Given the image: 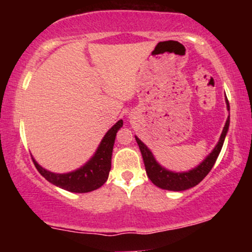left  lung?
<instances>
[{
    "mask_svg": "<svg viewBox=\"0 0 252 252\" xmlns=\"http://www.w3.org/2000/svg\"><path fill=\"white\" fill-rule=\"evenodd\" d=\"M225 103H226V108L228 111V117L225 123L224 129H222L220 137H219L218 143L213 148L212 152L210 153L204 160L201 161L198 166L194 168L187 170V172H173L164 167L161 166L160 163L156 161V158L153 155L152 150L144 144L137 136H135V140L140 147L141 154H142L144 167H146V172L150 181L155 185V186L160 187L162 189L167 190H175V192H180V190H186L192 187L196 186L202 179L205 178L215 166L217 158H218L219 153H220L222 144H224L225 137L228 131V126H230V105H228V100L225 96Z\"/></svg>",
    "mask_w": 252,
    "mask_h": 252,
    "instance_id": "8db88e82",
    "label": "left lung"
}]
</instances>
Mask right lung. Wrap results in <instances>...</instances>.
I'll return each mask as SVG.
<instances>
[{
  "instance_id": "add662e5",
  "label": "right lung",
  "mask_w": 252,
  "mask_h": 252,
  "mask_svg": "<svg viewBox=\"0 0 252 252\" xmlns=\"http://www.w3.org/2000/svg\"><path fill=\"white\" fill-rule=\"evenodd\" d=\"M123 121L120 120L108 130L100 141L99 146L91 158L82 167L68 173H53L45 169L36 162L33 158V162L36 169L47 181L56 185L60 189L73 193H88L102 187L109 178L111 169V156L114 149L115 138L117 131L122 128Z\"/></svg>"
}]
</instances>
